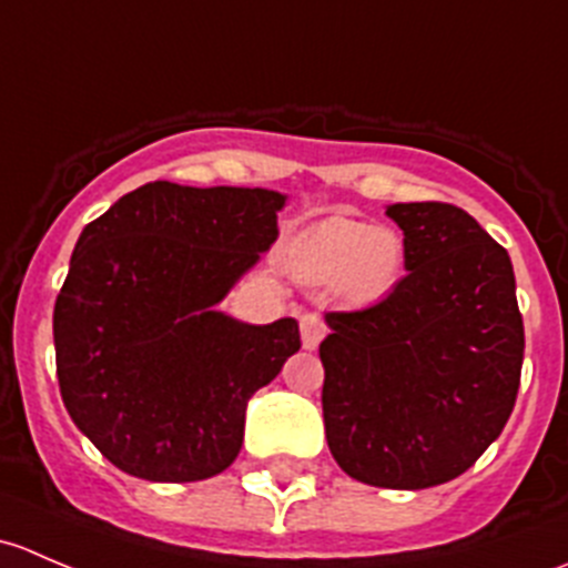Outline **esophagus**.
Wrapping results in <instances>:
<instances>
[{
	"label": "esophagus",
	"mask_w": 568,
	"mask_h": 568,
	"mask_svg": "<svg viewBox=\"0 0 568 568\" xmlns=\"http://www.w3.org/2000/svg\"><path fill=\"white\" fill-rule=\"evenodd\" d=\"M300 326H302V346H305L307 352H313L326 335L324 318L316 316V313H305V316L300 318Z\"/></svg>",
	"instance_id": "obj_1"
}]
</instances>
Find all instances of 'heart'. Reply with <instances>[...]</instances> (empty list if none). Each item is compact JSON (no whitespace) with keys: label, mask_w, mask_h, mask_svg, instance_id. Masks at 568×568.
I'll list each match as a JSON object with an SVG mask.
<instances>
[{"label":"heart","mask_w":568,"mask_h":568,"mask_svg":"<svg viewBox=\"0 0 568 568\" xmlns=\"http://www.w3.org/2000/svg\"><path fill=\"white\" fill-rule=\"evenodd\" d=\"M288 266L305 283H335L346 300L374 302L398 283L404 242L390 227L329 216L294 239Z\"/></svg>","instance_id":"obj_1"}]
</instances>
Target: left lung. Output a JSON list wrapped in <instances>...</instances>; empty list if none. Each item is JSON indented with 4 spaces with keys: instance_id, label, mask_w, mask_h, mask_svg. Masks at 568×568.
I'll return each mask as SVG.
<instances>
[{
    "instance_id": "left-lung-1",
    "label": "left lung",
    "mask_w": 568,
    "mask_h": 568,
    "mask_svg": "<svg viewBox=\"0 0 568 568\" xmlns=\"http://www.w3.org/2000/svg\"><path fill=\"white\" fill-rule=\"evenodd\" d=\"M406 277L365 311L326 313V445L382 489H428L473 467L517 400L525 326L508 252L450 203H395Z\"/></svg>"
}]
</instances>
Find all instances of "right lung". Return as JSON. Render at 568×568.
Returning <instances> with one entry per match:
<instances>
[{
    "mask_svg": "<svg viewBox=\"0 0 568 568\" xmlns=\"http://www.w3.org/2000/svg\"><path fill=\"white\" fill-rule=\"evenodd\" d=\"M285 194L153 181L90 222L54 302L62 404L123 473L203 480L242 450L252 393L300 352V324L214 311L277 239Z\"/></svg>",
    "mask_w": 568,
    "mask_h": 568,
    "instance_id": "1",
    "label": "right lung"
}]
</instances>
